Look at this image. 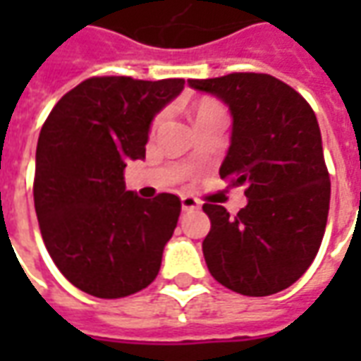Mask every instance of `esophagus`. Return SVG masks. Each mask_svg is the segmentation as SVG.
Segmentation results:
<instances>
[{"instance_id":"34e87169","label":"esophagus","mask_w":361,"mask_h":361,"mask_svg":"<svg viewBox=\"0 0 361 361\" xmlns=\"http://www.w3.org/2000/svg\"><path fill=\"white\" fill-rule=\"evenodd\" d=\"M199 207H201V203L197 201L195 197H191V195L181 197V209H183V211H195V209H199Z\"/></svg>"}]
</instances>
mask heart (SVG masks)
<instances>
[{
	"mask_svg": "<svg viewBox=\"0 0 361 361\" xmlns=\"http://www.w3.org/2000/svg\"><path fill=\"white\" fill-rule=\"evenodd\" d=\"M212 114H224L222 106L214 100H201L195 106V119L203 118V116H212Z\"/></svg>",
	"mask_w": 361,
	"mask_h": 361,
	"instance_id": "1",
	"label": "heart"
}]
</instances>
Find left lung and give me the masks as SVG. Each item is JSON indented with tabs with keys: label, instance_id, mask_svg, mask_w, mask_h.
I'll return each mask as SVG.
<instances>
[{
	"label": "left lung",
	"instance_id": "obj_1",
	"mask_svg": "<svg viewBox=\"0 0 361 361\" xmlns=\"http://www.w3.org/2000/svg\"><path fill=\"white\" fill-rule=\"evenodd\" d=\"M188 85L228 106L232 135L220 178L247 188V204L235 216L203 204L211 219L207 267L238 294H276L310 269L325 234L331 180L317 118L272 75L230 73Z\"/></svg>",
	"mask_w": 361,
	"mask_h": 361
}]
</instances>
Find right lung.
Returning a JSON list of instances; mask_svg holds the SVG:
<instances>
[{
    "instance_id": "add662e5",
    "label": "right lung",
    "mask_w": 361,
    "mask_h": 361,
    "mask_svg": "<svg viewBox=\"0 0 361 361\" xmlns=\"http://www.w3.org/2000/svg\"><path fill=\"white\" fill-rule=\"evenodd\" d=\"M183 85L92 77L69 90L42 126L36 216L56 267L87 294L126 298L157 279L180 199H141L126 189L123 170L145 158L152 119Z\"/></svg>"
}]
</instances>
